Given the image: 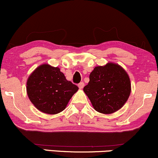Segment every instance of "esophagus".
Masks as SVG:
<instances>
[{
  "label": "esophagus",
  "mask_w": 158,
  "mask_h": 158,
  "mask_svg": "<svg viewBox=\"0 0 158 158\" xmlns=\"http://www.w3.org/2000/svg\"><path fill=\"white\" fill-rule=\"evenodd\" d=\"M78 86H79V88L80 89H82L84 88V86H85V84H84V82H80V83H79V85H78Z\"/></svg>",
  "instance_id": "1"
}]
</instances>
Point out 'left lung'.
I'll list each match as a JSON object with an SVG mask.
<instances>
[{
	"mask_svg": "<svg viewBox=\"0 0 158 158\" xmlns=\"http://www.w3.org/2000/svg\"><path fill=\"white\" fill-rule=\"evenodd\" d=\"M83 90L98 112L109 114L118 110L129 98L130 80L126 71L117 64L108 63L96 66Z\"/></svg>",
	"mask_w": 158,
	"mask_h": 158,
	"instance_id": "1",
	"label": "left lung"
}]
</instances>
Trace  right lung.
<instances>
[{"label": "right lung", "instance_id": "obj_1", "mask_svg": "<svg viewBox=\"0 0 158 158\" xmlns=\"http://www.w3.org/2000/svg\"><path fill=\"white\" fill-rule=\"evenodd\" d=\"M77 85L66 79L58 67L43 64L30 75L26 90L29 99L40 111L56 114L66 108Z\"/></svg>", "mask_w": 158, "mask_h": 158}]
</instances>
